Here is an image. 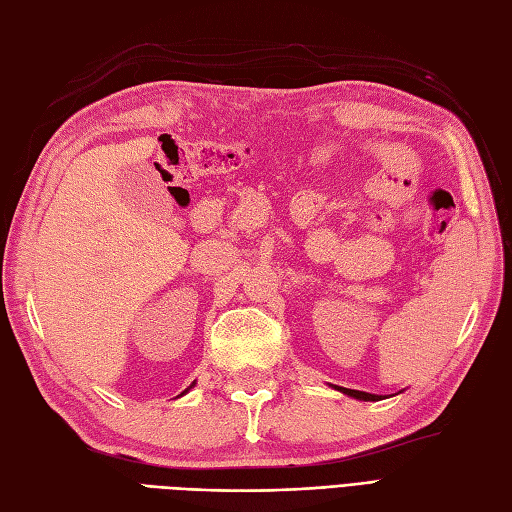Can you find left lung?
<instances>
[{
    "label": "left lung",
    "mask_w": 512,
    "mask_h": 512,
    "mask_svg": "<svg viewBox=\"0 0 512 512\" xmlns=\"http://www.w3.org/2000/svg\"><path fill=\"white\" fill-rule=\"evenodd\" d=\"M338 392H342V394H347V396H351V398H357V400H372V403H375V400H383L385 396H379V394H368V392H359V390H349V388H336Z\"/></svg>",
    "instance_id": "left-lung-1"
}]
</instances>
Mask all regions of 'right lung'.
I'll return each instance as SVG.
<instances>
[{
	"instance_id": "right-lung-1",
	"label": "right lung",
	"mask_w": 512,
	"mask_h": 512,
	"mask_svg": "<svg viewBox=\"0 0 512 512\" xmlns=\"http://www.w3.org/2000/svg\"><path fill=\"white\" fill-rule=\"evenodd\" d=\"M193 385H196V381H193V383H191V385H189V388H187V390H185V392H183V394H187V392H189V390H191V388H193ZM183 394H181V396H183Z\"/></svg>"
}]
</instances>
